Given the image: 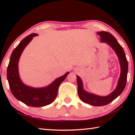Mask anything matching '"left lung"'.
<instances>
[{"label": "left lung", "mask_w": 135, "mask_h": 135, "mask_svg": "<svg viewBox=\"0 0 135 135\" xmlns=\"http://www.w3.org/2000/svg\"><path fill=\"white\" fill-rule=\"evenodd\" d=\"M97 34L100 36L101 42L107 43L114 49L119 59L121 67V74L117 86L115 89L109 95L106 97H100V96L88 93L84 90L81 79L79 76H77V83L78 86L77 89H78V94L80 99L83 102L92 106H104L113 101L124 90L127 82L128 62L122 46L118 43L116 38L111 33L106 31H100L98 32Z\"/></svg>", "instance_id": "obj_1"}]
</instances>
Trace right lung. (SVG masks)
Wrapping results in <instances>:
<instances>
[{"label":"right lung","instance_id":"1","mask_svg":"<svg viewBox=\"0 0 135 135\" xmlns=\"http://www.w3.org/2000/svg\"><path fill=\"white\" fill-rule=\"evenodd\" d=\"M37 36V34L32 33L27 36L13 50L8 66L7 79L11 93L18 100L27 105L41 107L54 101L58 94L59 85L65 79L69 72L58 77L50 85L45 88H34L22 83L18 73V61L26 46L33 37Z\"/></svg>","mask_w":135,"mask_h":135}]
</instances>
